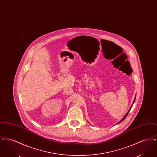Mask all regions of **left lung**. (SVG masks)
I'll list each match as a JSON object with an SVG mask.
<instances>
[{"instance_id": "left-lung-1", "label": "left lung", "mask_w": 157, "mask_h": 157, "mask_svg": "<svg viewBox=\"0 0 157 157\" xmlns=\"http://www.w3.org/2000/svg\"><path fill=\"white\" fill-rule=\"evenodd\" d=\"M135 98H136V97H135L134 100V101H133V103H132V105H131V108H129V111H128V112H127V114H126V115H125V116H124V118H122V120H121V121H120V122H118V124H119V123H121V122H122V121H124V120H125V118H126V117H127V115H128V113H129V111H130V110H131V108H132V105H133V104H134V103L135 101Z\"/></svg>"}]
</instances>
